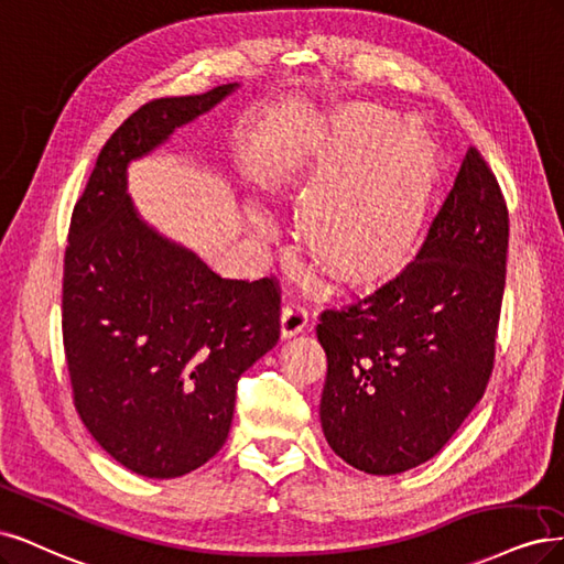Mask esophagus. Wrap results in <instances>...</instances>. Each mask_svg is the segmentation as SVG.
<instances>
[{
	"label": "esophagus",
	"mask_w": 564,
	"mask_h": 564,
	"mask_svg": "<svg viewBox=\"0 0 564 564\" xmlns=\"http://www.w3.org/2000/svg\"><path fill=\"white\" fill-rule=\"evenodd\" d=\"M306 321H308L306 308L300 302H288L281 312V337L288 339L304 333Z\"/></svg>",
	"instance_id": "1"
}]
</instances>
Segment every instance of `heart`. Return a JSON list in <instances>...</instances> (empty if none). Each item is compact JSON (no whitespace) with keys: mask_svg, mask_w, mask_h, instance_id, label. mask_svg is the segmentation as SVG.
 I'll list each match as a JSON object with an SVG mask.
<instances>
[{"mask_svg":"<svg viewBox=\"0 0 564 564\" xmlns=\"http://www.w3.org/2000/svg\"><path fill=\"white\" fill-rule=\"evenodd\" d=\"M441 163L420 123L379 105L337 107L306 135L276 187L308 195L300 239L323 271L370 283L401 269L426 231ZM264 229V217L252 213Z\"/></svg>","mask_w":564,"mask_h":564,"instance_id":"heart-1","label":"heart"}]
</instances>
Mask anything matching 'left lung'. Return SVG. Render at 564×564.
Listing matches in <instances>:
<instances>
[{"instance_id":"left-lung-1","label":"left lung","mask_w":564,"mask_h":564,"mask_svg":"<svg viewBox=\"0 0 564 564\" xmlns=\"http://www.w3.org/2000/svg\"><path fill=\"white\" fill-rule=\"evenodd\" d=\"M508 210L476 148L414 262L316 328L323 435L370 476L429 462L482 398L506 281Z\"/></svg>"}]
</instances>
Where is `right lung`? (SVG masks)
<instances>
[{
  "label": "right lung",
  "mask_w": 564,
  "mask_h": 564,
  "mask_svg": "<svg viewBox=\"0 0 564 564\" xmlns=\"http://www.w3.org/2000/svg\"><path fill=\"white\" fill-rule=\"evenodd\" d=\"M239 86L142 105L105 142L72 213L63 341L75 408L98 445L144 478H180L220 452L236 381L279 341L274 281L217 276L129 194L133 161Z\"/></svg>",
  "instance_id": "obj_1"
}]
</instances>
